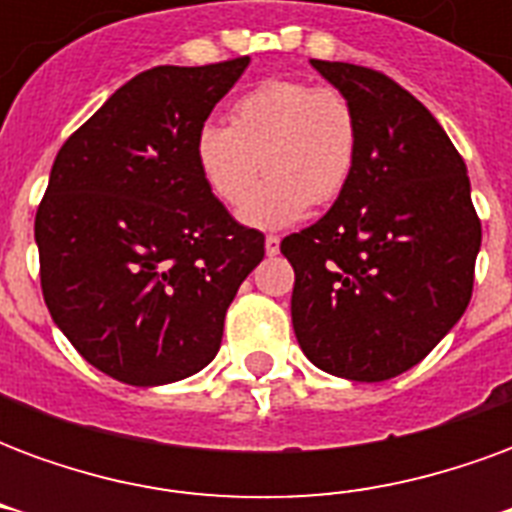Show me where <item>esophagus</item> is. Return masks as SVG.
Returning a JSON list of instances; mask_svg holds the SVG:
<instances>
[{"label":"esophagus","instance_id":"34e87169","mask_svg":"<svg viewBox=\"0 0 512 512\" xmlns=\"http://www.w3.org/2000/svg\"><path fill=\"white\" fill-rule=\"evenodd\" d=\"M266 252H268V255H277V252H279V235H266Z\"/></svg>","mask_w":512,"mask_h":512}]
</instances>
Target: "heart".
Listing matches in <instances>:
<instances>
[{
    "label": "heart",
    "instance_id": "1",
    "mask_svg": "<svg viewBox=\"0 0 512 512\" xmlns=\"http://www.w3.org/2000/svg\"><path fill=\"white\" fill-rule=\"evenodd\" d=\"M359 145V115L343 90L268 79L230 106V126L202 123L191 150L202 183L227 208L244 205L263 169L244 222L282 227L310 202L329 205L343 194Z\"/></svg>",
    "mask_w": 512,
    "mask_h": 512
}]
</instances>
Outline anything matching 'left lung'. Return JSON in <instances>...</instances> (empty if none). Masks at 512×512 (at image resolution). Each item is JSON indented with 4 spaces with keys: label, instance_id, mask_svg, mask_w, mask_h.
<instances>
[{
    "label": "left lung",
    "instance_id": "1",
    "mask_svg": "<svg viewBox=\"0 0 512 512\" xmlns=\"http://www.w3.org/2000/svg\"><path fill=\"white\" fill-rule=\"evenodd\" d=\"M312 65L351 98L362 145L329 213L279 244L293 329L315 367L386 381L461 321L483 230L461 153L414 95L365 65Z\"/></svg>",
    "mask_w": 512,
    "mask_h": 512
}]
</instances>
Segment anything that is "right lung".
I'll use <instances>...</instances> for the list:
<instances>
[{"label":"right lung","instance_id":"add662e5","mask_svg":"<svg viewBox=\"0 0 512 512\" xmlns=\"http://www.w3.org/2000/svg\"><path fill=\"white\" fill-rule=\"evenodd\" d=\"M249 65H158L123 84L51 167L35 216L40 288L79 354L131 386L194 376L266 255L202 183L194 134Z\"/></svg>","mask_w":512,"mask_h":512}]
</instances>
